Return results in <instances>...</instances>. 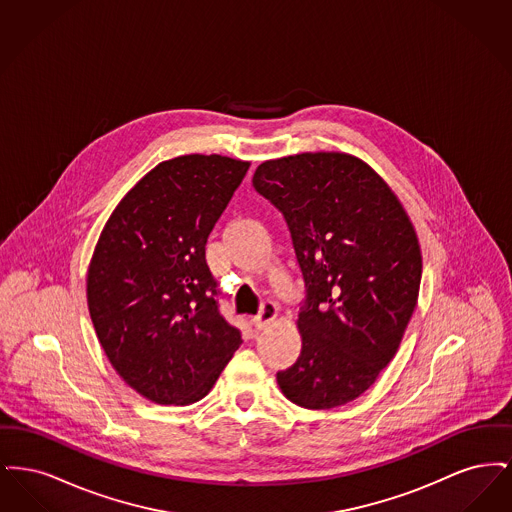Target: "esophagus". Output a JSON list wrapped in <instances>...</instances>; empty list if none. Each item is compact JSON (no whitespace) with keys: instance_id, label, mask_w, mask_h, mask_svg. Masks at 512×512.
<instances>
[{"instance_id":"34e87169","label":"esophagus","mask_w":512,"mask_h":512,"mask_svg":"<svg viewBox=\"0 0 512 512\" xmlns=\"http://www.w3.org/2000/svg\"><path fill=\"white\" fill-rule=\"evenodd\" d=\"M276 317H278L276 305H274L272 301H265L263 307H261V311H259V315L253 317V326H255L257 330H263V328H267L270 322H274Z\"/></svg>"}]
</instances>
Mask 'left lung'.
Returning a JSON list of instances; mask_svg holds the SVG:
<instances>
[{
    "instance_id": "8db88e82",
    "label": "left lung",
    "mask_w": 512,
    "mask_h": 512,
    "mask_svg": "<svg viewBox=\"0 0 512 512\" xmlns=\"http://www.w3.org/2000/svg\"><path fill=\"white\" fill-rule=\"evenodd\" d=\"M253 186L282 211L305 278L301 355L276 374L305 409L357 399L395 357L418 301L422 253L413 222L363 159L299 153L265 161Z\"/></svg>"
}]
</instances>
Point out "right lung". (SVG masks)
<instances>
[{"instance_id": "obj_1", "label": "right lung", "mask_w": 512, "mask_h": 512, "mask_svg": "<svg viewBox=\"0 0 512 512\" xmlns=\"http://www.w3.org/2000/svg\"><path fill=\"white\" fill-rule=\"evenodd\" d=\"M247 161L180 155L121 199L94 249L86 295L99 343L122 380L159 405H190L242 343L219 313L205 244Z\"/></svg>"}]
</instances>
